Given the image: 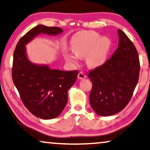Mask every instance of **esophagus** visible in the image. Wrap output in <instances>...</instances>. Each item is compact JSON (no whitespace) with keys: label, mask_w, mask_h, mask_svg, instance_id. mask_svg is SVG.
Masks as SVG:
<instances>
[{"label":"esophagus","mask_w":150,"mask_h":150,"mask_svg":"<svg viewBox=\"0 0 150 150\" xmlns=\"http://www.w3.org/2000/svg\"><path fill=\"white\" fill-rule=\"evenodd\" d=\"M86 77V75L83 72V71H80V72L78 73V78L79 79H85Z\"/></svg>","instance_id":"esophagus-1"}]
</instances>
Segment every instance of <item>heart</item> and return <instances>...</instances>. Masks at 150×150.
Returning <instances> with one entry per match:
<instances>
[{
	"mask_svg": "<svg viewBox=\"0 0 150 150\" xmlns=\"http://www.w3.org/2000/svg\"><path fill=\"white\" fill-rule=\"evenodd\" d=\"M71 48L75 53L68 54V61L77 64L79 57H87V62L91 67H98L106 61L111 48V41L107 37H102L93 31L79 33L71 42Z\"/></svg>",
	"mask_w": 150,
	"mask_h": 150,
	"instance_id": "1",
	"label": "heart"
}]
</instances>
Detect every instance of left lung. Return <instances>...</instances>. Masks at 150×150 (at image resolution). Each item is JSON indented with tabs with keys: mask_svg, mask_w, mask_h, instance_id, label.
I'll return each mask as SVG.
<instances>
[{
	"mask_svg": "<svg viewBox=\"0 0 150 150\" xmlns=\"http://www.w3.org/2000/svg\"><path fill=\"white\" fill-rule=\"evenodd\" d=\"M118 46L111 58L89 71L92 82L89 102L100 116H111L126 107L139 80L140 62L137 49L128 36L117 31Z\"/></svg>",
	"mask_w": 150,
	"mask_h": 150,
	"instance_id": "1",
	"label": "left lung"
}]
</instances>
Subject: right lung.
Here are the masks:
<instances>
[{
	"mask_svg": "<svg viewBox=\"0 0 150 150\" xmlns=\"http://www.w3.org/2000/svg\"><path fill=\"white\" fill-rule=\"evenodd\" d=\"M62 32L58 27L35 26L20 38L13 54V81L27 109L42 119H52L62 112L78 71L55 70L33 64L26 57L25 45L41 33L57 35Z\"/></svg>",
	"mask_w": 150,
	"mask_h": 150,
	"instance_id": "right-lung-1",
	"label": "right lung"
}]
</instances>
